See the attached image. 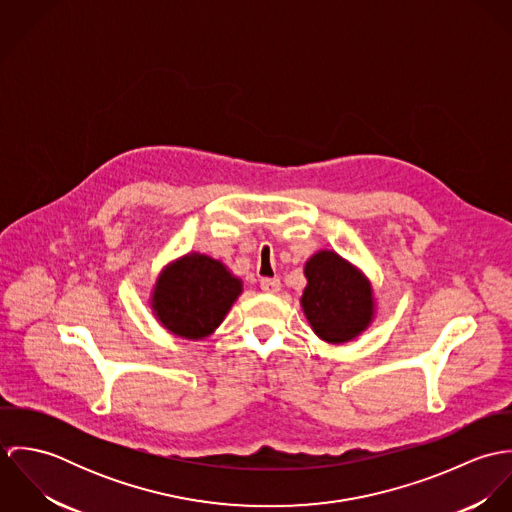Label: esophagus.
Wrapping results in <instances>:
<instances>
[{
    "instance_id": "esophagus-1",
    "label": "esophagus",
    "mask_w": 512,
    "mask_h": 512,
    "mask_svg": "<svg viewBox=\"0 0 512 512\" xmlns=\"http://www.w3.org/2000/svg\"><path fill=\"white\" fill-rule=\"evenodd\" d=\"M260 288H262V292L266 293L280 292L282 282H280L278 278H262V280H260Z\"/></svg>"
}]
</instances>
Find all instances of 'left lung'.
I'll return each mask as SVG.
<instances>
[{
  "instance_id": "1",
  "label": "left lung",
  "mask_w": 512,
  "mask_h": 512,
  "mask_svg": "<svg viewBox=\"0 0 512 512\" xmlns=\"http://www.w3.org/2000/svg\"><path fill=\"white\" fill-rule=\"evenodd\" d=\"M307 288L301 297L313 331L329 343L357 337L372 317V292L365 278L335 252H317L305 264Z\"/></svg>"
}]
</instances>
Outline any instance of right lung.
I'll use <instances>...</instances> for the list:
<instances>
[{
    "instance_id": "obj_1",
    "label": "right lung",
    "mask_w": 512,
    "mask_h": 512,
    "mask_svg": "<svg viewBox=\"0 0 512 512\" xmlns=\"http://www.w3.org/2000/svg\"><path fill=\"white\" fill-rule=\"evenodd\" d=\"M240 292V280L232 278L220 262L189 254L161 274L153 307L171 333L201 339L219 327Z\"/></svg>"
}]
</instances>
